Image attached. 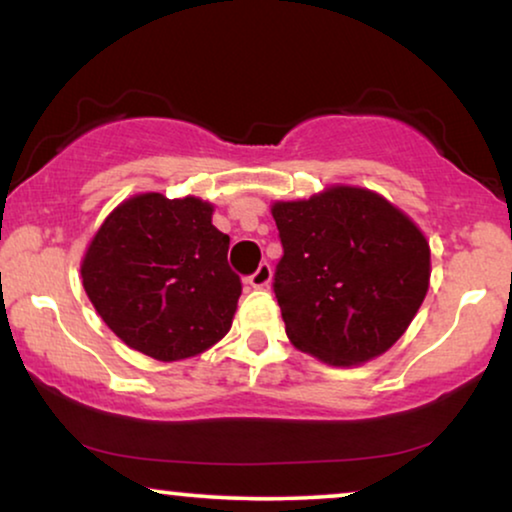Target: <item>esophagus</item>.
<instances>
[{"mask_svg":"<svg viewBox=\"0 0 512 512\" xmlns=\"http://www.w3.org/2000/svg\"><path fill=\"white\" fill-rule=\"evenodd\" d=\"M270 279H272V268L268 263H261L254 275H249L247 282L254 286V289H265V286L270 284Z\"/></svg>","mask_w":512,"mask_h":512,"instance_id":"34e87169","label":"esophagus"}]
</instances>
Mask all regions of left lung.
<instances>
[{
    "label": "left lung",
    "instance_id": "obj_1",
    "mask_svg": "<svg viewBox=\"0 0 512 512\" xmlns=\"http://www.w3.org/2000/svg\"><path fill=\"white\" fill-rule=\"evenodd\" d=\"M284 256L275 296L286 335L328 366H359L387 352L424 303L431 249L387 198L331 186L310 200L275 202Z\"/></svg>",
    "mask_w": 512,
    "mask_h": 512
}]
</instances>
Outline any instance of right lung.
I'll list each match as a JSON object with an SVG mask.
<instances>
[{"label":"right lung","instance_id":"add662e5","mask_svg":"<svg viewBox=\"0 0 512 512\" xmlns=\"http://www.w3.org/2000/svg\"><path fill=\"white\" fill-rule=\"evenodd\" d=\"M214 205L186 195L123 200L90 240L81 279L90 303L125 345L181 361L216 345L233 326L240 277L230 237L212 226Z\"/></svg>","mask_w":512,"mask_h":512}]
</instances>
